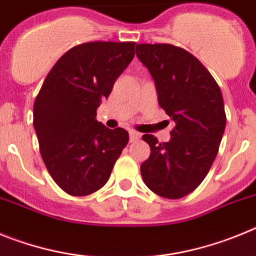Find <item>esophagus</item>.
Instances as JSON below:
<instances>
[{
	"label": "esophagus",
	"mask_w": 256,
	"mask_h": 256,
	"mask_svg": "<svg viewBox=\"0 0 256 256\" xmlns=\"http://www.w3.org/2000/svg\"><path fill=\"white\" fill-rule=\"evenodd\" d=\"M141 138V134L138 132H134V130H130V142H136L138 141Z\"/></svg>",
	"instance_id": "1"
}]
</instances>
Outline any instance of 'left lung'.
I'll return each instance as SVG.
<instances>
[{
	"instance_id": "8db88e82",
	"label": "left lung",
	"mask_w": 256,
	"mask_h": 256,
	"mask_svg": "<svg viewBox=\"0 0 256 256\" xmlns=\"http://www.w3.org/2000/svg\"><path fill=\"white\" fill-rule=\"evenodd\" d=\"M136 54L155 80L160 108L174 122L169 142L142 136L151 148L141 164L142 180L156 195L180 198L204 180L216 160L227 120L223 96L209 70L186 50L141 44Z\"/></svg>"
}]
</instances>
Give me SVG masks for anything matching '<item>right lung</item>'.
<instances>
[{"label": "right lung", "mask_w": 256, "mask_h": 256, "mask_svg": "<svg viewBox=\"0 0 256 256\" xmlns=\"http://www.w3.org/2000/svg\"><path fill=\"white\" fill-rule=\"evenodd\" d=\"M134 42H88L58 60L33 106L40 152L52 180L72 196L105 186L130 141L96 120L97 108L134 58Z\"/></svg>", "instance_id": "obj_1"}]
</instances>
